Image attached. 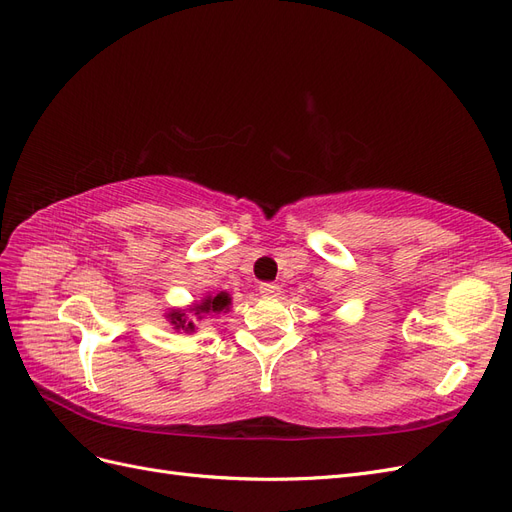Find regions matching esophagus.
Instances as JSON below:
<instances>
[{"mask_svg": "<svg viewBox=\"0 0 512 512\" xmlns=\"http://www.w3.org/2000/svg\"><path fill=\"white\" fill-rule=\"evenodd\" d=\"M258 292L262 294V297H277V294L282 292V288L277 284H260Z\"/></svg>", "mask_w": 512, "mask_h": 512, "instance_id": "esophagus-1", "label": "esophagus"}]
</instances>
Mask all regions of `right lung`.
Returning a JSON list of instances; mask_svg holds the SVG:
<instances>
[{
  "label": "right lung",
  "mask_w": 512,
  "mask_h": 512,
  "mask_svg": "<svg viewBox=\"0 0 512 512\" xmlns=\"http://www.w3.org/2000/svg\"><path fill=\"white\" fill-rule=\"evenodd\" d=\"M230 307V294L228 292H218V294H209V297H205L200 303H194L192 307L188 309H170V312L166 314V318L170 320V324L177 331H194V318L203 320L205 316H213V314H222V312H228ZM193 318L190 319L189 316Z\"/></svg>",
  "instance_id": "1"
}]
</instances>
